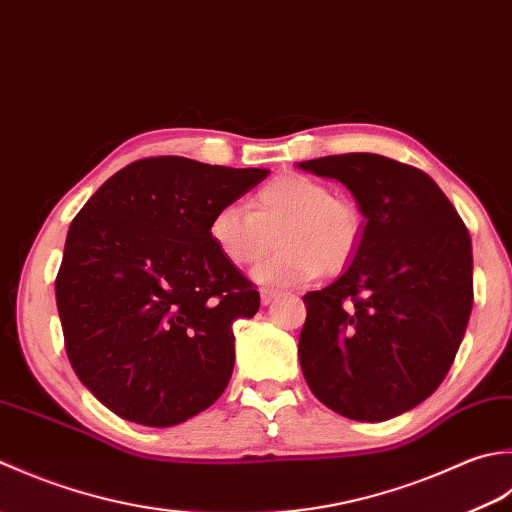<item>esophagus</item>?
<instances>
[{
    "instance_id": "1",
    "label": "esophagus",
    "mask_w": 512,
    "mask_h": 512,
    "mask_svg": "<svg viewBox=\"0 0 512 512\" xmlns=\"http://www.w3.org/2000/svg\"><path fill=\"white\" fill-rule=\"evenodd\" d=\"M276 296H278V291H274V289H260V302H263V305H269V302Z\"/></svg>"
}]
</instances>
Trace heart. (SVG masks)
<instances>
[{
  "instance_id": "obj_1",
  "label": "heart",
  "mask_w": 512,
  "mask_h": 512,
  "mask_svg": "<svg viewBox=\"0 0 512 512\" xmlns=\"http://www.w3.org/2000/svg\"><path fill=\"white\" fill-rule=\"evenodd\" d=\"M364 216L349 198L300 172L269 179L249 198V212L223 205L210 218V238L229 263L256 265L274 247L280 249L254 271L267 287H298L322 271L338 274L358 254Z\"/></svg>"
}]
</instances>
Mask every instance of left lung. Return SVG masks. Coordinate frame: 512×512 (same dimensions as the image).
I'll return each instance as SVG.
<instances>
[{
  "label": "left lung",
  "instance_id": "8db88e82",
  "mask_svg": "<svg viewBox=\"0 0 512 512\" xmlns=\"http://www.w3.org/2000/svg\"><path fill=\"white\" fill-rule=\"evenodd\" d=\"M300 168L347 185L367 218L347 271L302 296V375L331 411L391 420L440 387L460 349L473 309L471 236L413 165L351 152Z\"/></svg>",
  "mask_w": 512,
  "mask_h": 512
}]
</instances>
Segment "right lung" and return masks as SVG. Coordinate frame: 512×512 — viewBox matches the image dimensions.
I'll use <instances>...</instances> for the list:
<instances>
[{"instance_id":"add662e5","label":"right lung","mask_w":512,"mask_h":512,"mask_svg":"<svg viewBox=\"0 0 512 512\" xmlns=\"http://www.w3.org/2000/svg\"><path fill=\"white\" fill-rule=\"evenodd\" d=\"M265 176L150 156L112 174L72 221L55 280L66 353L123 420L174 426L221 398L232 325L260 296L212 243L210 218Z\"/></svg>"}]
</instances>
